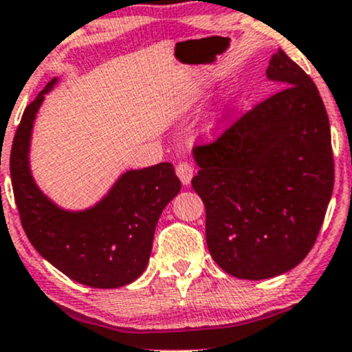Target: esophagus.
<instances>
[{
	"mask_svg": "<svg viewBox=\"0 0 352 352\" xmlns=\"http://www.w3.org/2000/svg\"><path fill=\"white\" fill-rule=\"evenodd\" d=\"M175 172L177 175H179L180 182L184 185H188L192 182V177H194L195 170L190 164H187V162H180V164L175 167Z\"/></svg>",
	"mask_w": 352,
	"mask_h": 352,
	"instance_id": "34e87169",
	"label": "esophagus"
}]
</instances>
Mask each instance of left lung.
<instances>
[{"label": "left lung", "instance_id": "1", "mask_svg": "<svg viewBox=\"0 0 352 352\" xmlns=\"http://www.w3.org/2000/svg\"><path fill=\"white\" fill-rule=\"evenodd\" d=\"M267 78L283 90L197 145L192 187L206 206L208 252L239 279L294 269L314 245L334 187L326 107L318 87L283 50Z\"/></svg>", "mask_w": 352, "mask_h": 352}]
</instances>
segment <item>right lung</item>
<instances>
[{
    "label": "right lung",
    "mask_w": 352,
    "mask_h": 352,
    "mask_svg": "<svg viewBox=\"0 0 352 352\" xmlns=\"http://www.w3.org/2000/svg\"><path fill=\"white\" fill-rule=\"evenodd\" d=\"M55 83L56 78L25 108L11 146V184L21 226L34 249L69 279L96 289L122 287L145 270L158 217L182 185L173 165L164 162L125 172L87 210L55 206L34 184L28 160L33 122Z\"/></svg>",
    "instance_id": "obj_1"
}]
</instances>
